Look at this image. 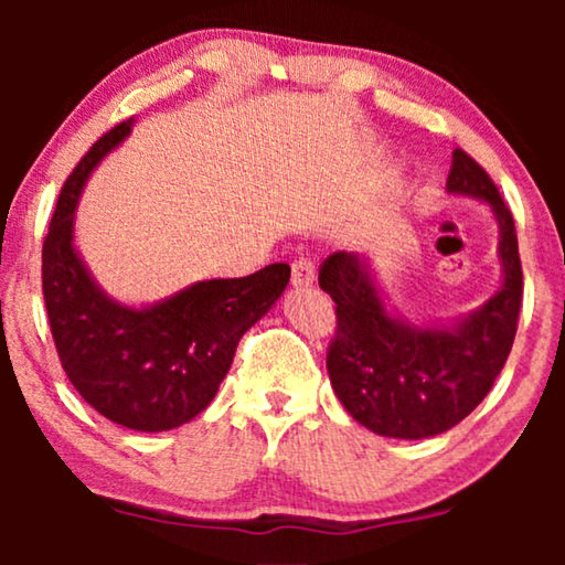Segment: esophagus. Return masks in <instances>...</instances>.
I'll use <instances>...</instances> for the list:
<instances>
[{
  "instance_id": "esophagus-1",
  "label": "esophagus",
  "mask_w": 565,
  "mask_h": 565,
  "mask_svg": "<svg viewBox=\"0 0 565 565\" xmlns=\"http://www.w3.org/2000/svg\"><path fill=\"white\" fill-rule=\"evenodd\" d=\"M292 277H290V282H292V288L296 290H306V288H311V285L316 282V267H313V262L311 259H296L292 262Z\"/></svg>"
}]
</instances>
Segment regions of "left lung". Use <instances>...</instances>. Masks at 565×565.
<instances>
[{
    "label": "left lung",
    "mask_w": 565,
    "mask_h": 565,
    "mask_svg": "<svg viewBox=\"0 0 565 565\" xmlns=\"http://www.w3.org/2000/svg\"><path fill=\"white\" fill-rule=\"evenodd\" d=\"M445 190L483 203L499 226L501 285L486 303L455 321L416 323L388 303L365 254L334 252L319 273L337 303L331 388L354 422L383 437L427 439L452 429L486 398L514 344L522 265L512 213L460 149Z\"/></svg>",
    "instance_id": "8db88e82"
}]
</instances>
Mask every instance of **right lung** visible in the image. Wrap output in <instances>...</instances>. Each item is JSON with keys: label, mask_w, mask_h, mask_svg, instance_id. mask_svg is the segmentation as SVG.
Wrapping results in <instances>:
<instances>
[{"label": "right lung", "mask_w": 565, "mask_h": 565, "mask_svg": "<svg viewBox=\"0 0 565 565\" xmlns=\"http://www.w3.org/2000/svg\"><path fill=\"white\" fill-rule=\"evenodd\" d=\"M134 118L92 146L61 190L43 242V298L68 381L120 427L167 431L211 404L236 344L282 296L290 267L203 280L153 300L120 303L99 288L74 244L76 205L92 172L130 136Z\"/></svg>", "instance_id": "add662e5"}]
</instances>
